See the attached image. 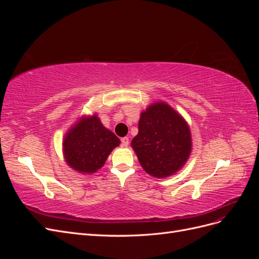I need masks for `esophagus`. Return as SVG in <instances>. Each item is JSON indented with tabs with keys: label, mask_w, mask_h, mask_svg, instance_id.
<instances>
[{
	"label": "esophagus",
	"mask_w": 259,
	"mask_h": 259,
	"mask_svg": "<svg viewBox=\"0 0 259 259\" xmlns=\"http://www.w3.org/2000/svg\"><path fill=\"white\" fill-rule=\"evenodd\" d=\"M121 143H122L123 147H127L130 144V140L127 137H123V138H121Z\"/></svg>",
	"instance_id": "obj_1"
}]
</instances>
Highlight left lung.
I'll list each match as a JSON object with an SVG mask.
<instances>
[{"mask_svg":"<svg viewBox=\"0 0 259 259\" xmlns=\"http://www.w3.org/2000/svg\"><path fill=\"white\" fill-rule=\"evenodd\" d=\"M132 147L149 175L165 178L182 168L191 152V133L184 117L165 103H155L140 114Z\"/></svg>","mask_w":259,"mask_h":259,"instance_id":"1","label":"left lung"}]
</instances>
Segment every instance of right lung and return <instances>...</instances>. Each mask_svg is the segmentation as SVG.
<instances>
[{
  "label": "right lung",
  "mask_w": 259,
  "mask_h": 259,
  "mask_svg": "<svg viewBox=\"0 0 259 259\" xmlns=\"http://www.w3.org/2000/svg\"><path fill=\"white\" fill-rule=\"evenodd\" d=\"M120 145V139L94 114L82 116L68 131L62 142L68 165L82 174H93L104 166L108 155Z\"/></svg>",
  "instance_id": "right-lung-1"
}]
</instances>
